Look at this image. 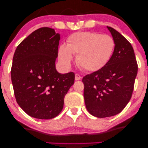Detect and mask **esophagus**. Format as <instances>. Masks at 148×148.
<instances>
[{
    "instance_id": "34e87169",
    "label": "esophagus",
    "mask_w": 148,
    "mask_h": 148,
    "mask_svg": "<svg viewBox=\"0 0 148 148\" xmlns=\"http://www.w3.org/2000/svg\"><path fill=\"white\" fill-rule=\"evenodd\" d=\"M81 76L79 74H78V73H76L75 74V80L76 81H79V80H80V79H81Z\"/></svg>"
}]
</instances>
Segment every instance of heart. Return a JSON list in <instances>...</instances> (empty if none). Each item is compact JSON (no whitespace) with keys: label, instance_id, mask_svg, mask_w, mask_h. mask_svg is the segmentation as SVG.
Wrapping results in <instances>:
<instances>
[{"label":"heart","instance_id":"1","mask_svg":"<svg viewBox=\"0 0 148 148\" xmlns=\"http://www.w3.org/2000/svg\"><path fill=\"white\" fill-rule=\"evenodd\" d=\"M115 41L108 35L96 32L81 31L69 35L67 45L62 44L58 48V58L61 64L68 68L77 54V64L88 72H95L106 67L112 58Z\"/></svg>","mask_w":148,"mask_h":148}]
</instances>
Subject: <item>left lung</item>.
<instances>
[{
  "label": "left lung",
  "mask_w": 148,
  "mask_h": 148,
  "mask_svg": "<svg viewBox=\"0 0 148 148\" xmlns=\"http://www.w3.org/2000/svg\"><path fill=\"white\" fill-rule=\"evenodd\" d=\"M107 27L115 41L113 57L103 69L86 75L82 80L87 110L99 118L121 112L131 98L138 72L131 44L114 29Z\"/></svg>",
  "instance_id": "1"
}]
</instances>
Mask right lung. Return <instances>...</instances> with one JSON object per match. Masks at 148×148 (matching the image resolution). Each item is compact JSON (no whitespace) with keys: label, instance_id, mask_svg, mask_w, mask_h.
I'll use <instances>...</instances> for the list:
<instances>
[{"label":"right lung","instance_id":"right-lung-1","mask_svg":"<svg viewBox=\"0 0 148 148\" xmlns=\"http://www.w3.org/2000/svg\"><path fill=\"white\" fill-rule=\"evenodd\" d=\"M60 34L41 27L25 38L13 57L11 79L17 103L29 116L50 119L61 112L75 73L56 69Z\"/></svg>","mask_w":148,"mask_h":148}]
</instances>
